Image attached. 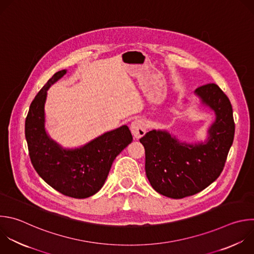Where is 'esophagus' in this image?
Wrapping results in <instances>:
<instances>
[{
	"label": "esophagus",
	"instance_id": "esophagus-1",
	"mask_svg": "<svg viewBox=\"0 0 254 254\" xmlns=\"http://www.w3.org/2000/svg\"><path fill=\"white\" fill-rule=\"evenodd\" d=\"M130 130L135 138H140L146 132V126L142 120H134L130 125Z\"/></svg>",
	"mask_w": 254,
	"mask_h": 254
}]
</instances>
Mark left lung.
Here are the masks:
<instances>
[{
  "label": "left lung",
  "instance_id": "obj_1",
  "mask_svg": "<svg viewBox=\"0 0 254 254\" xmlns=\"http://www.w3.org/2000/svg\"><path fill=\"white\" fill-rule=\"evenodd\" d=\"M200 105L212 110L215 121L205 141H181L165 129H152L139 141L145 150V174L152 189L171 198L200 192L221 174L233 142L234 121L231 104L215 83L194 91Z\"/></svg>",
  "mask_w": 254,
  "mask_h": 254
}]
</instances>
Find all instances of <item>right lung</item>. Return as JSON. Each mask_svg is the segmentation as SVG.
<instances>
[{"label":"right lung","mask_w":254,"mask_h":254,"mask_svg":"<svg viewBox=\"0 0 254 254\" xmlns=\"http://www.w3.org/2000/svg\"><path fill=\"white\" fill-rule=\"evenodd\" d=\"M66 73L56 72L30 106L25 134L33 166L53 189L73 198H86L105 185L115 158L131 141L127 126L107 131L76 148H64L46 130L45 104L52 84Z\"/></svg>","instance_id":"1"}]
</instances>
